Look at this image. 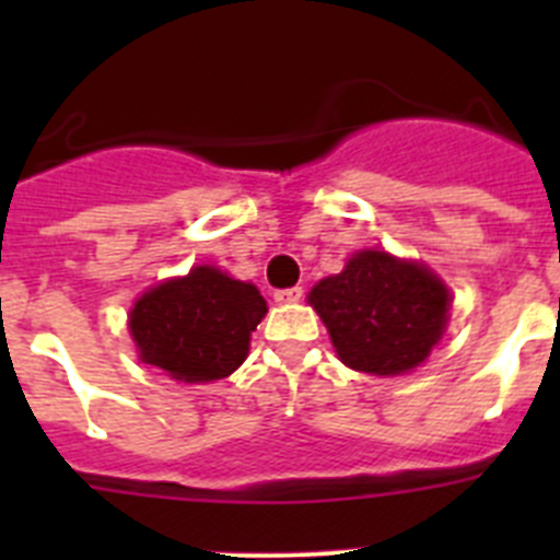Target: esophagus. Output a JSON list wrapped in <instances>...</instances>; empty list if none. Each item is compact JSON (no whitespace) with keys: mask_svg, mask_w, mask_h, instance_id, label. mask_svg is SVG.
<instances>
[{"mask_svg":"<svg viewBox=\"0 0 560 560\" xmlns=\"http://www.w3.org/2000/svg\"><path fill=\"white\" fill-rule=\"evenodd\" d=\"M300 296H303V289H300V285H294V289H280V291H275V303H280V305L300 303Z\"/></svg>","mask_w":560,"mask_h":560,"instance_id":"esophagus-1","label":"esophagus"}]
</instances>
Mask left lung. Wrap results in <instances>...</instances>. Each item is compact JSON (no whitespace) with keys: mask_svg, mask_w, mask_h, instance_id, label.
Segmentation results:
<instances>
[{"mask_svg":"<svg viewBox=\"0 0 560 560\" xmlns=\"http://www.w3.org/2000/svg\"><path fill=\"white\" fill-rule=\"evenodd\" d=\"M308 303L339 359L370 375H400L427 361L448 323L446 283L415 260L364 249L311 289Z\"/></svg>","mask_w":560,"mask_h":560,"instance_id":"left-lung-1","label":"left lung"}]
</instances>
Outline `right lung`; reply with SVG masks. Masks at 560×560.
I'll list each match as a JSON object with an SVG mask.
<instances>
[{
  "instance_id": "add662e5",
  "label": "right lung",
  "mask_w": 560,
  "mask_h": 560,
  "mask_svg": "<svg viewBox=\"0 0 560 560\" xmlns=\"http://www.w3.org/2000/svg\"><path fill=\"white\" fill-rule=\"evenodd\" d=\"M266 311L252 283L215 266H196L148 289L128 314V330L145 364L176 381L207 384L244 364Z\"/></svg>"
}]
</instances>
